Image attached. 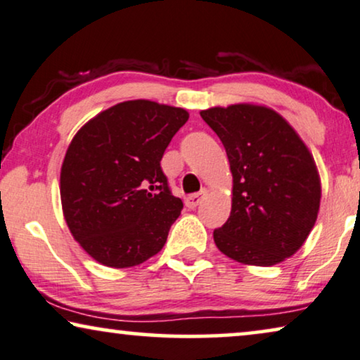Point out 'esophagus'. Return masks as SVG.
Masks as SVG:
<instances>
[{"mask_svg": "<svg viewBox=\"0 0 360 360\" xmlns=\"http://www.w3.org/2000/svg\"><path fill=\"white\" fill-rule=\"evenodd\" d=\"M204 195H205V189H202L200 192H195V194L187 195L186 197V205L189 207V209H195V207L202 202V199H204Z\"/></svg>", "mask_w": 360, "mask_h": 360, "instance_id": "esophagus-1", "label": "esophagus"}]
</instances>
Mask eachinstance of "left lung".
<instances>
[{
    "instance_id": "left-lung-1",
    "label": "left lung",
    "mask_w": 360,
    "mask_h": 360,
    "mask_svg": "<svg viewBox=\"0 0 360 360\" xmlns=\"http://www.w3.org/2000/svg\"><path fill=\"white\" fill-rule=\"evenodd\" d=\"M233 174L231 212L214 231L219 250L251 266H274L300 250L320 210L315 160L285 119L269 108L233 104L202 110Z\"/></svg>"
}]
</instances>
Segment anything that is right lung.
Here are the masks:
<instances>
[{
    "instance_id": "right-lung-1",
    "label": "right lung",
    "mask_w": 360,
    "mask_h": 360,
    "mask_svg": "<svg viewBox=\"0 0 360 360\" xmlns=\"http://www.w3.org/2000/svg\"><path fill=\"white\" fill-rule=\"evenodd\" d=\"M187 119L181 108L125 101L73 136L60 173L63 215L101 264L131 267L165 246L182 200L171 194L160 161Z\"/></svg>"
}]
</instances>
